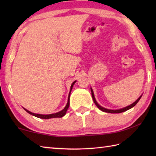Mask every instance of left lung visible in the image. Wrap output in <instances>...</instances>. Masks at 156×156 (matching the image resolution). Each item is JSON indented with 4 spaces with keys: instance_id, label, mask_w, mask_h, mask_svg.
Listing matches in <instances>:
<instances>
[{
    "instance_id": "obj_1",
    "label": "left lung",
    "mask_w": 156,
    "mask_h": 156,
    "mask_svg": "<svg viewBox=\"0 0 156 156\" xmlns=\"http://www.w3.org/2000/svg\"><path fill=\"white\" fill-rule=\"evenodd\" d=\"M91 96H92V98H93V100H94V103H95V105H96V106L98 107V109H99L100 110H101L102 112H107V113H122V112H126V111H127V110H129V109H130L131 108L135 106V105H136L137 103H138V101L140 100V99L141 98V97H142V95H141V96L138 98V100H136V101L133 102V103H132L131 105H129V106H127V107H124V108H122V109H120L112 110V109H106V108H104V107H102L100 106V105H99L98 103V102H96V99H95L94 94V91H93V90H92V89H91Z\"/></svg>"
}]
</instances>
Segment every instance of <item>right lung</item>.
I'll list each match as a JSON object with an SVG mask.
<instances>
[{"label":"right lung","instance_id":"obj_1","mask_svg":"<svg viewBox=\"0 0 156 156\" xmlns=\"http://www.w3.org/2000/svg\"><path fill=\"white\" fill-rule=\"evenodd\" d=\"M76 81H74L73 83H72V86H71V89H70V92H69V96H68V101H67V104L66 105L65 107L63 109L62 111H60V112L56 113H51V114H48V115H43V114H38V113H34L30 112V111L27 110L26 109H24L27 112V113H30V114L34 116H36L37 118H42V119H50V118H61L62 116H64L66 114V112H67V111L69 107V97H70V94H71V91H72V87L73 86V84L76 83Z\"/></svg>","mask_w":156,"mask_h":156}]
</instances>
